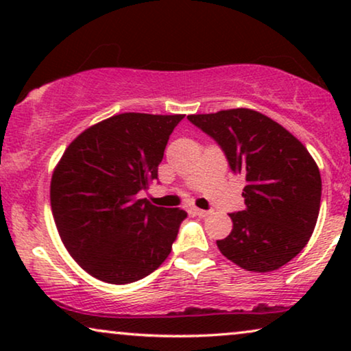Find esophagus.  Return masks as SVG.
Instances as JSON below:
<instances>
[{
  "label": "esophagus",
  "mask_w": 351,
  "mask_h": 351,
  "mask_svg": "<svg viewBox=\"0 0 351 351\" xmlns=\"http://www.w3.org/2000/svg\"><path fill=\"white\" fill-rule=\"evenodd\" d=\"M191 213H193L195 215H199V217H208V215L210 214L209 210H204V209H198V208H191Z\"/></svg>",
  "instance_id": "esophagus-1"
}]
</instances>
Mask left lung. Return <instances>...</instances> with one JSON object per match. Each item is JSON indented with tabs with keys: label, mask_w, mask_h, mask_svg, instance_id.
Returning a JSON list of instances; mask_svg holds the SVG:
<instances>
[{
	"label": "left lung",
	"mask_w": 351,
	"mask_h": 351,
	"mask_svg": "<svg viewBox=\"0 0 351 351\" xmlns=\"http://www.w3.org/2000/svg\"><path fill=\"white\" fill-rule=\"evenodd\" d=\"M222 147L241 176L244 210L217 247L243 270L268 273L306 246L319 214L321 176L304 143L280 123L251 108L189 114Z\"/></svg>",
	"instance_id": "left-lung-1"
}]
</instances>
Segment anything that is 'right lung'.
I'll use <instances>...</instances> for the list:
<instances>
[{
  "mask_svg": "<svg viewBox=\"0 0 351 351\" xmlns=\"http://www.w3.org/2000/svg\"><path fill=\"white\" fill-rule=\"evenodd\" d=\"M184 114L119 113L84 129L51 179V209L64 246L90 276L128 285L169 256L179 208H158L137 193L158 180L171 132Z\"/></svg>",
  "mask_w": 351,
  "mask_h": 351,
  "instance_id": "right-lung-1",
  "label": "right lung"
}]
</instances>
